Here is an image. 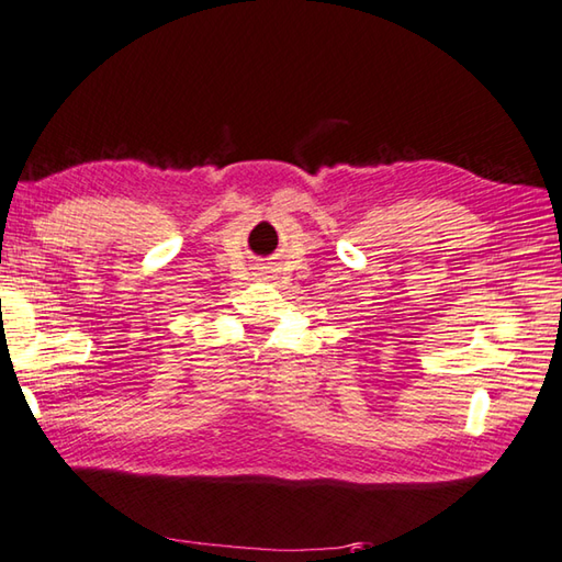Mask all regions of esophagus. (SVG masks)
<instances>
[{"instance_id": "34e87169", "label": "esophagus", "mask_w": 562, "mask_h": 562, "mask_svg": "<svg viewBox=\"0 0 562 562\" xmlns=\"http://www.w3.org/2000/svg\"><path fill=\"white\" fill-rule=\"evenodd\" d=\"M257 277H259V279H261V281H267V279H271V273H269V271H267V269H261V271H259V273H257Z\"/></svg>"}]
</instances>
